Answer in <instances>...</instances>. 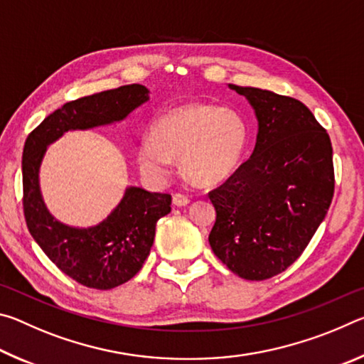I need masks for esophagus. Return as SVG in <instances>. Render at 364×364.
Listing matches in <instances>:
<instances>
[{"label":"esophagus","mask_w":364,"mask_h":364,"mask_svg":"<svg viewBox=\"0 0 364 364\" xmlns=\"http://www.w3.org/2000/svg\"><path fill=\"white\" fill-rule=\"evenodd\" d=\"M171 200H173V205H176V207H184V205H188V204H189L188 196L180 194V193L173 194V197H171Z\"/></svg>","instance_id":"esophagus-1"}]
</instances>
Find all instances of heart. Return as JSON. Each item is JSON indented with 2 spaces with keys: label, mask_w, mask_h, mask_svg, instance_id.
I'll return each instance as SVG.
<instances>
[{
  "label": "heart",
  "mask_w": 364,
  "mask_h": 364,
  "mask_svg": "<svg viewBox=\"0 0 364 364\" xmlns=\"http://www.w3.org/2000/svg\"><path fill=\"white\" fill-rule=\"evenodd\" d=\"M247 141V123L237 110L186 102L160 117L154 136L141 139L138 162L147 178L162 181L171 168V160H180L188 181L210 188L237 170Z\"/></svg>",
  "instance_id": "1"
}]
</instances>
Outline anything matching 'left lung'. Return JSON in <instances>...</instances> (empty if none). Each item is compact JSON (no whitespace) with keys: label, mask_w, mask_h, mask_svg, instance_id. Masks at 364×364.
Wrapping results in <instances>:
<instances>
[{"label":"left lung","mask_w":364,"mask_h":364,"mask_svg":"<svg viewBox=\"0 0 364 364\" xmlns=\"http://www.w3.org/2000/svg\"><path fill=\"white\" fill-rule=\"evenodd\" d=\"M254 109L250 159L212 191L213 254L239 278L263 281L297 260L334 196L329 134L304 102L252 86L228 85Z\"/></svg>","instance_id":"obj_1"}]
</instances>
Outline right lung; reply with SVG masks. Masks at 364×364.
I'll list each match as a JSON object with an SVG mask.
<instances>
[{"instance_id": "obj_1", "label": "right lung", "mask_w": 364, "mask_h": 364, "mask_svg": "<svg viewBox=\"0 0 364 364\" xmlns=\"http://www.w3.org/2000/svg\"><path fill=\"white\" fill-rule=\"evenodd\" d=\"M143 85L82 97L64 104L28 134L22 154L23 213L36 244L56 267L80 284L114 289L130 281L149 255L157 221L170 213L171 196L127 186L119 204L93 226H70L49 212L40 188L48 147L65 133L114 125L149 101Z\"/></svg>"}]
</instances>
